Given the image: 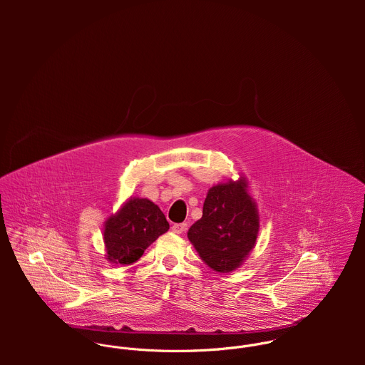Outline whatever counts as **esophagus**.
I'll use <instances>...</instances> for the list:
<instances>
[{"mask_svg": "<svg viewBox=\"0 0 365 365\" xmlns=\"http://www.w3.org/2000/svg\"><path fill=\"white\" fill-rule=\"evenodd\" d=\"M185 229H187V223H174L173 226H171V230L174 232V233H182V232H185Z\"/></svg>", "mask_w": 365, "mask_h": 365, "instance_id": "obj_1", "label": "esophagus"}]
</instances>
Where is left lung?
<instances>
[{
    "mask_svg": "<svg viewBox=\"0 0 365 365\" xmlns=\"http://www.w3.org/2000/svg\"><path fill=\"white\" fill-rule=\"evenodd\" d=\"M257 233L259 215L240 180L209 190L202 217L190 227L188 239L212 269L229 272L252 252Z\"/></svg>",
    "mask_w": 365,
    "mask_h": 365,
    "instance_id": "obj_1",
    "label": "left lung"
}]
</instances>
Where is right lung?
Instances as JSON below:
<instances>
[{
    "label": "right lung",
    "instance_id": "right-lung-1",
    "mask_svg": "<svg viewBox=\"0 0 365 365\" xmlns=\"http://www.w3.org/2000/svg\"><path fill=\"white\" fill-rule=\"evenodd\" d=\"M170 225L160 208L146 198L129 200L105 223L104 240L108 260L128 265L139 260Z\"/></svg>",
    "mask_w": 365,
    "mask_h": 365
}]
</instances>
